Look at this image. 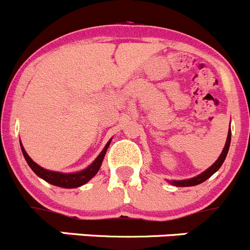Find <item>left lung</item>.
Returning a JSON list of instances; mask_svg holds the SVG:
<instances>
[{
    "label": "left lung",
    "mask_w": 250,
    "mask_h": 250,
    "mask_svg": "<svg viewBox=\"0 0 250 250\" xmlns=\"http://www.w3.org/2000/svg\"><path fill=\"white\" fill-rule=\"evenodd\" d=\"M229 144H230V130H229V131H228L227 141H226L225 148H223L222 153H221V156L218 157L217 161H216V162L213 163V165L211 166V167L208 168V170H205V172H204V173H201V174L198 175V177L191 178V179H187V180H169L170 184L175 185V187H192V185H198V184H201V183H203V182H205V180L208 179V178H210L211 175L213 174V173L217 172V170L220 169L221 166H222V163L225 162L226 156H227V152H228V149H229Z\"/></svg>",
    "instance_id": "1"
}]
</instances>
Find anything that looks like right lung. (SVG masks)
Segmentation results:
<instances>
[{
  "instance_id": "obj_1",
  "label": "right lung",
  "mask_w": 250,
  "mask_h": 250,
  "mask_svg": "<svg viewBox=\"0 0 250 250\" xmlns=\"http://www.w3.org/2000/svg\"><path fill=\"white\" fill-rule=\"evenodd\" d=\"M109 144H110V142L106 144V146L104 147V149L101 152V154L97 157L96 161H94L89 167L85 168V169L82 170V172L71 173V174H63V173L51 172V170L44 169V168H42L40 166H38L37 163H35L34 161L28 156L25 149L23 148V146H21V148H22L23 156H24L27 163L29 165V167L32 168L33 172H34L38 177L42 178L45 182L50 183V184L52 185H56V187L77 188V187H81V185L85 184L88 180L92 179V178L97 174V172H98L99 168H101L102 162H103V158L104 156H105V152H106V148H108Z\"/></svg>"
}]
</instances>
